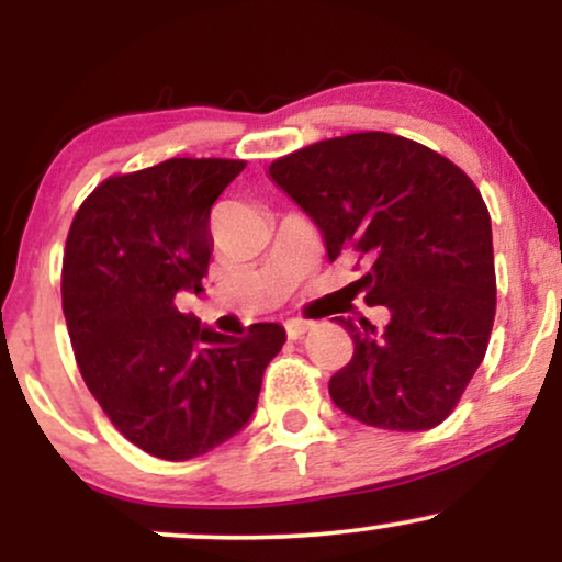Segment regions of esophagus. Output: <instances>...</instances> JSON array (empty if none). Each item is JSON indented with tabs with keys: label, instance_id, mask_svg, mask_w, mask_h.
I'll return each instance as SVG.
<instances>
[{
	"label": "esophagus",
	"instance_id": "obj_1",
	"mask_svg": "<svg viewBox=\"0 0 562 562\" xmlns=\"http://www.w3.org/2000/svg\"><path fill=\"white\" fill-rule=\"evenodd\" d=\"M285 330L290 340H301L303 335L312 330V322H303V319H288L285 322Z\"/></svg>",
	"mask_w": 562,
	"mask_h": 562
}]
</instances>
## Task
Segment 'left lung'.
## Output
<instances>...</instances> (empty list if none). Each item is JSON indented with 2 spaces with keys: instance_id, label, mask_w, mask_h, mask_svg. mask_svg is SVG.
Masks as SVG:
<instances>
[{
  "instance_id": "1",
  "label": "left lung",
  "mask_w": 562,
  "mask_h": 562,
  "mask_svg": "<svg viewBox=\"0 0 562 562\" xmlns=\"http://www.w3.org/2000/svg\"><path fill=\"white\" fill-rule=\"evenodd\" d=\"M269 173L317 224L327 259L367 256L359 285L391 312L385 330L344 319L353 357L330 398L383 430L449 417L486 353L496 308L492 218L451 160L417 142L362 132L274 160Z\"/></svg>"
}]
</instances>
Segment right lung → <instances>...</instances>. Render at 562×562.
Listing matches in <instances>:
<instances>
[{"label": "right lung", "mask_w": 562, "mask_h": 562, "mask_svg": "<svg viewBox=\"0 0 562 562\" xmlns=\"http://www.w3.org/2000/svg\"><path fill=\"white\" fill-rule=\"evenodd\" d=\"M243 160L171 158L105 179L81 203L63 256V314L81 378L134 447L184 462L250 423L277 322L222 335L177 308L203 293L211 205Z\"/></svg>", "instance_id": "obj_1"}]
</instances>
